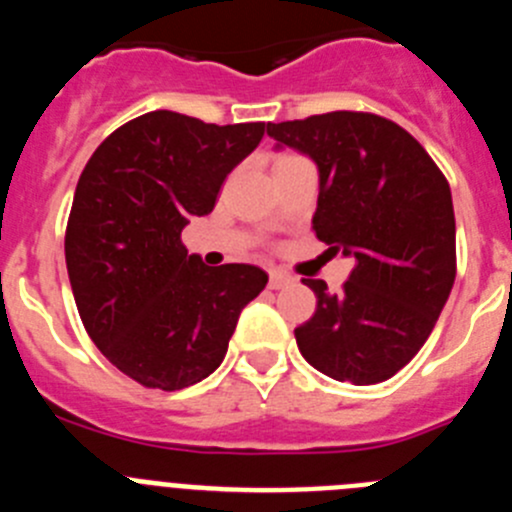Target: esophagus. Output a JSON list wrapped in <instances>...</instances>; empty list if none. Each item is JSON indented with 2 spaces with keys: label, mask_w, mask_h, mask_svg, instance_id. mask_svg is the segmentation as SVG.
<instances>
[{
  "label": "esophagus",
  "mask_w": 512,
  "mask_h": 512,
  "mask_svg": "<svg viewBox=\"0 0 512 512\" xmlns=\"http://www.w3.org/2000/svg\"><path fill=\"white\" fill-rule=\"evenodd\" d=\"M295 282V279L289 277L287 271H282V269H271L269 271V287L271 289H282V287H287V284H292Z\"/></svg>",
  "instance_id": "obj_1"
}]
</instances>
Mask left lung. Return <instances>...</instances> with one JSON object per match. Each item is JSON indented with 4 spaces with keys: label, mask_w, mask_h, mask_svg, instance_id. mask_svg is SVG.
I'll return each mask as SVG.
<instances>
[{
    "label": "left lung",
    "mask_w": 512,
    "mask_h": 512,
    "mask_svg": "<svg viewBox=\"0 0 512 512\" xmlns=\"http://www.w3.org/2000/svg\"><path fill=\"white\" fill-rule=\"evenodd\" d=\"M266 133L318 164L312 230L328 251L354 259L338 295L323 279H305L318 307L295 328L300 354L338 382L395 377L428 341L454 287L446 176L408 130L372 112L269 122Z\"/></svg>",
    "instance_id": "left-lung-1"
}]
</instances>
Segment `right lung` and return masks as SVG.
<instances>
[{
	"label": "right lung",
	"mask_w": 512,
	"mask_h": 512,
	"mask_svg": "<svg viewBox=\"0 0 512 512\" xmlns=\"http://www.w3.org/2000/svg\"><path fill=\"white\" fill-rule=\"evenodd\" d=\"M264 130L146 112L107 135L81 171L66 225L76 307L94 346L143 387L174 392L210 377L269 282L259 266L202 264L182 243Z\"/></svg>",
	"instance_id": "1"
}]
</instances>
